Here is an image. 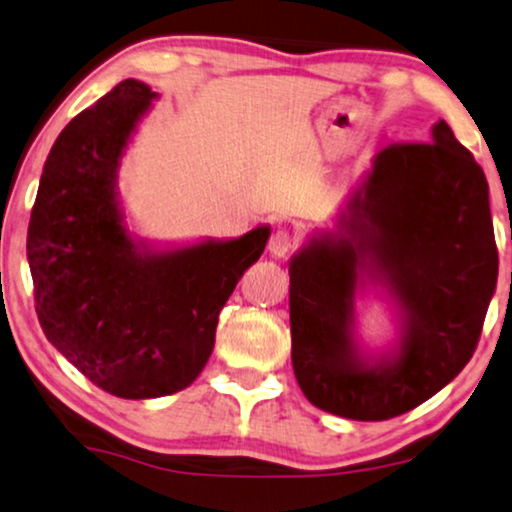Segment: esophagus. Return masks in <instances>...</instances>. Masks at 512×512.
I'll return each instance as SVG.
<instances>
[{"instance_id":"34e87169","label":"esophagus","mask_w":512,"mask_h":512,"mask_svg":"<svg viewBox=\"0 0 512 512\" xmlns=\"http://www.w3.org/2000/svg\"><path fill=\"white\" fill-rule=\"evenodd\" d=\"M296 246H299V237L289 230H275L273 235H270V242H268L270 254H273L275 258L289 256Z\"/></svg>"}]
</instances>
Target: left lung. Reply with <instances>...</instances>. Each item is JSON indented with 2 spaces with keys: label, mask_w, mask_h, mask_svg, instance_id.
Returning a JSON list of instances; mask_svg holds the SVG:
<instances>
[{
  "label": "left lung",
  "mask_w": 512,
  "mask_h": 512,
  "mask_svg": "<svg viewBox=\"0 0 512 512\" xmlns=\"http://www.w3.org/2000/svg\"><path fill=\"white\" fill-rule=\"evenodd\" d=\"M339 225L346 237L313 239L289 266L294 375L327 413L389 420L444 389L477 349L498 277L487 178L439 121L432 142L375 156ZM368 255L409 313L400 356L372 369L350 344L352 289Z\"/></svg>",
  "instance_id": "left-lung-1"
}]
</instances>
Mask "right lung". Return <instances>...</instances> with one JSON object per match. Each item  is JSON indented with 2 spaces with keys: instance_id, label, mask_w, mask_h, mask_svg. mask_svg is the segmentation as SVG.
Masks as SVG:
<instances>
[{
  "instance_id": "right-lung-1",
  "label": "right lung",
  "mask_w": 512,
  "mask_h": 512,
  "mask_svg": "<svg viewBox=\"0 0 512 512\" xmlns=\"http://www.w3.org/2000/svg\"><path fill=\"white\" fill-rule=\"evenodd\" d=\"M156 94L123 80L56 137L28 225L35 311L47 339L99 389L156 399L199 377L218 315L270 237L142 254L125 235L113 182Z\"/></svg>"
}]
</instances>
